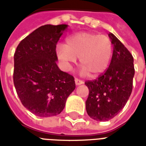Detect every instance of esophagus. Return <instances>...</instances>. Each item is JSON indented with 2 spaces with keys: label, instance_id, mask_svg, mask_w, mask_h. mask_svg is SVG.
<instances>
[{
  "label": "esophagus",
  "instance_id": "obj_1",
  "mask_svg": "<svg viewBox=\"0 0 146 146\" xmlns=\"http://www.w3.org/2000/svg\"><path fill=\"white\" fill-rule=\"evenodd\" d=\"M83 81L82 80H80L77 79V78H76L75 79V84H76V85H80V84H83Z\"/></svg>",
  "mask_w": 146,
  "mask_h": 146
}]
</instances>
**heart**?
Returning <instances> with one entry per match:
<instances>
[{"label":"heart","mask_w":146,"mask_h":146,"mask_svg":"<svg viewBox=\"0 0 146 146\" xmlns=\"http://www.w3.org/2000/svg\"><path fill=\"white\" fill-rule=\"evenodd\" d=\"M56 53L65 70H70L71 65L80 58V74L87 76L92 73V76H95L103 73L109 66L113 44L105 35L79 32L69 36L66 44H58Z\"/></svg>","instance_id":"b5f03b06"}]
</instances>
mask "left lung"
<instances>
[{
  "instance_id": "obj_1",
  "label": "left lung",
  "mask_w": 146,
  "mask_h": 146,
  "mask_svg": "<svg viewBox=\"0 0 146 146\" xmlns=\"http://www.w3.org/2000/svg\"><path fill=\"white\" fill-rule=\"evenodd\" d=\"M113 45L110 66L98 79L87 81L89 89L86 101L88 116L97 121H107L124 107L131 94L135 76L134 58L114 34L109 33Z\"/></svg>"
}]
</instances>
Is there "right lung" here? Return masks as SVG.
<instances>
[{
  "label": "right lung",
  "instance_id": "right-lung-1",
  "mask_svg": "<svg viewBox=\"0 0 146 146\" xmlns=\"http://www.w3.org/2000/svg\"><path fill=\"white\" fill-rule=\"evenodd\" d=\"M68 25H44L24 38L14 54L13 80L19 98L36 116H56L76 88L73 76L56 64V44Z\"/></svg>",
  "mask_w": 146,
  "mask_h": 146
}]
</instances>
